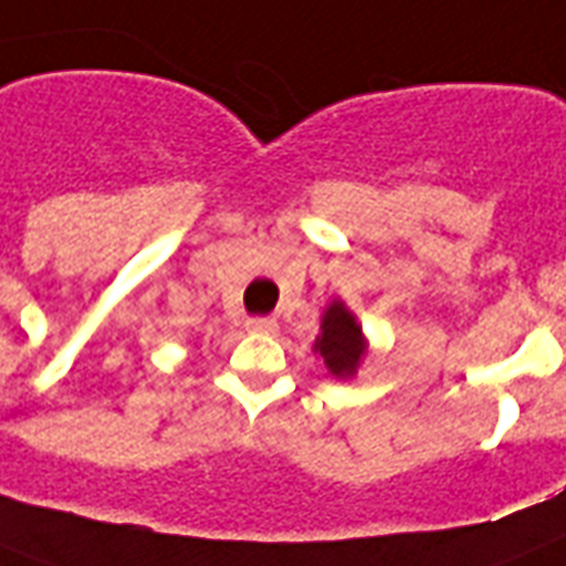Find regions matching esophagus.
I'll use <instances>...</instances> for the list:
<instances>
[{
  "label": "esophagus",
  "instance_id": "esophagus-1",
  "mask_svg": "<svg viewBox=\"0 0 566 566\" xmlns=\"http://www.w3.org/2000/svg\"><path fill=\"white\" fill-rule=\"evenodd\" d=\"M247 331H253V334H273L275 331V319H270V316H250V319L244 322Z\"/></svg>",
  "mask_w": 566,
  "mask_h": 566
}]
</instances>
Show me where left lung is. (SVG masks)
I'll return each instance as SVG.
<instances>
[{
    "label": "left lung",
    "mask_w": 566,
    "mask_h": 566,
    "mask_svg": "<svg viewBox=\"0 0 566 566\" xmlns=\"http://www.w3.org/2000/svg\"><path fill=\"white\" fill-rule=\"evenodd\" d=\"M316 350L334 377H350L363 359V327L356 325L342 302H334L322 316V336L316 339Z\"/></svg>",
    "instance_id": "1"
}]
</instances>
